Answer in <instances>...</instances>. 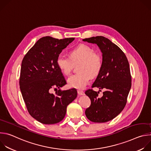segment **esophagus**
Returning <instances> with one entry per match:
<instances>
[{
  "label": "esophagus",
  "instance_id": "esophagus-1",
  "mask_svg": "<svg viewBox=\"0 0 151 151\" xmlns=\"http://www.w3.org/2000/svg\"><path fill=\"white\" fill-rule=\"evenodd\" d=\"M78 94L79 95V96H83L85 94L84 92L83 91H81V90H78Z\"/></svg>",
  "mask_w": 151,
  "mask_h": 151
}]
</instances>
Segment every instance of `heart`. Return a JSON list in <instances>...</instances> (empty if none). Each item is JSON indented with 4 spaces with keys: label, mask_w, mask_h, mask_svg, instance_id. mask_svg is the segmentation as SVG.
<instances>
[{
    "label": "heart",
    "mask_w": 151,
    "mask_h": 151,
    "mask_svg": "<svg viewBox=\"0 0 151 151\" xmlns=\"http://www.w3.org/2000/svg\"><path fill=\"white\" fill-rule=\"evenodd\" d=\"M69 56L59 55L56 64L60 71L66 76L70 75L73 64L79 63L78 72L68 80L70 87L83 89L90 81L100 72L103 66V58L100 54L85 44H80L69 52Z\"/></svg>",
    "instance_id": "heart-1"
}]
</instances>
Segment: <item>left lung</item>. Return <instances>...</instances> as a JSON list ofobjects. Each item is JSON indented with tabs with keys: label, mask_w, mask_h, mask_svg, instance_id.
<instances>
[{
	"label": "left lung",
	"mask_w": 151,
	"mask_h": 151,
	"mask_svg": "<svg viewBox=\"0 0 151 151\" xmlns=\"http://www.w3.org/2000/svg\"><path fill=\"white\" fill-rule=\"evenodd\" d=\"M83 40L97 44L102 52L103 66L92 88L106 90L101 98L99 92L93 89L85 91L91 100L85 115L92 122H106L115 118L125 106L132 86L130 66L124 52L107 38L99 36Z\"/></svg>",
	"instance_id": "8db88e82"
}]
</instances>
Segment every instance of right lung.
Wrapping results in <instances>:
<instances>
[{
	"mask_svg": "<svg viewBox=\"0 0 151 151\" xmlns=\"http://www.w3.org/2000/svg\"><path fill=\"white\" fill-rule=\"evenodd\" d=\"M74 39L43 37L23 59L20 90L29 113L42 124H54L62 121L68 106L77 97L75 89L60 90L66 81L56 64L62 50ZM57 89L55 94L51 93L52 89Z\"/></svg>",
	"mask_w": 151,
	"mask_h": 151,
	"instance_id": "obj_1",
	"label": "right lung"
}]
</instances>
